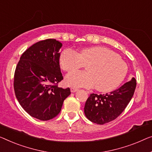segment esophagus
<instances>
[{
    "instance_id": "esophagus-1",
    "label": "esophagus",
    "mask_w": 152,
    "mask_h": 152,
    "mask_svg": "<svg viewBox=\"0 0 152 152\" xmlns=\"http://www.w3.org/2000/svg\"><path fill=\"white\" fill-rule=\"evenodd\" d=\"M70 91H71L72 93H74V92H76L77 91H78V89H77V88H74V87H71L70 88Z\"/></svg>"
}]
</instances>
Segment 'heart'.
I'll use <instances>...</instances> for the list:
<instances>
[{
	"label": "heart",
	"instance_id": "1",
	"mask_svg": "<svg viewBox=\"0 0 152 152\" xmlns=\"http://www.w3.org/2000/svg\"><path fill=\"white\" fill-rule=\"evenodd\" d=\"M59 63L65 72H72L87 65V72L68 74L65 83L72 87L90 88L96 86L100 92H110L119 86L128 72L126 63L117 53L104 46H91L78 53L65 50L61 54Z\"/></svg>",
	"mask_w": 152,
	"mask_h": 152
}]
</instances>
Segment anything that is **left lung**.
Segmentation results:
<instances>
[{
    "label": "left lung",
    "mask_w": 152,
    "mask_h": 152,
    "mask_svg": "<svg viewBox=\"0 0 152 152\" xmlns=\"http://www.w3.org/2000/svg\"><path fill=\"white\" fill-rule=\"evenodd\" d=\"M136 86L137 81L133 77L109 94H91L84 108L85 116L91 121L101 125L115 119L130 102Z\"/></svg>",
    "instance_id": "obj_1"
}]
</instances>
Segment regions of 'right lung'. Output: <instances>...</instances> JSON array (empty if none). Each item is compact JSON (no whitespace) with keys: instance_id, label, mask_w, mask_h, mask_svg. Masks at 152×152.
Returning a JSON list of instances; mask_svg holds the SVG:
<instances>
[{"instance_id":"1","label":"right lung","mask_w":152,"mask_h":152,"mask_svg":"<svg viewBox=\"0 0 152 152\" xmlns=\"http://www.w3.org/2000/svg\"><path fill=\"white\" fill-rule=\"evenodd\" d=\"M62 44L54 39L35 43L22 54L14 74V91L20 104L31 117L42 121L55 117L69 88L57 87L63 80L59 65Z\"/></svg>"}]
</instances>
